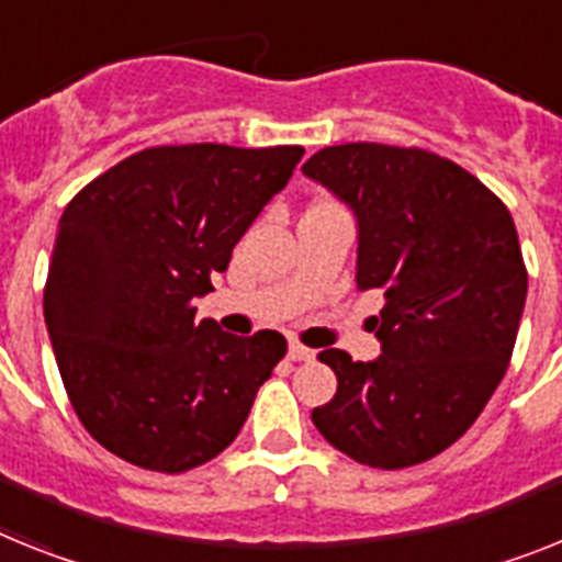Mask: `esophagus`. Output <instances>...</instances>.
Listing matches in <instances>:
<instances>
[{"label":"esophagus","mask_w":562,"mask_h":562,"mask_svg":"<svg viewBox=\"0 0 562 562\" xmlns=\"http://www.w3.org/2000/svg\"><path fill=\"white\" fill-rule=\"evenodd\" d=\"M289 357L294 362H311V360H314V351H311V348H305V346H300V342H291Z\"/></svg>","instance_id":"34e87169"}]
</instances>
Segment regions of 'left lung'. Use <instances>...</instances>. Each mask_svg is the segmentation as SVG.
Here are the masks:
<instances>
[{
    "instance_id": "left-lung-1",
    "label": "left lung",
    "mask_w": 562,
    "mask_h": 562,
    "mask_svg": "<svg viewBox=\"0 0 562 562\" xmlns=\"http://www.w3.org/2000/svg\"><path fill=\"white\" fill-rule=\"evenodd\" d=\"M303 173L357 216V289H380L383 353L337 374L311 412L334 449L371 469H408L457 442L512 360L529 273L508 209L477 177L423 148L348 143L317 150Z\"/></svg>"
}]
</instances>
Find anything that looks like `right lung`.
Listing matches in <instances>:
<instances>
[{
	"mask_svg": "<svg viewBox=\"0 0 562 562\" xmlns=\"http://www.w3.org/2000/svg\"><path fill=\"white\" fill-rule=\"evenodd\" d=\"M300 145H159L68 202L45 282V325L65 391L99 446L179 471L237 440L285 337L196 323L234 245L289 186Z\"/></svg>",
	"mask_w": 562,
	"mask_h": 562,
	"instance_id": "1",
	"label": "right lung"
}]
</instances>
